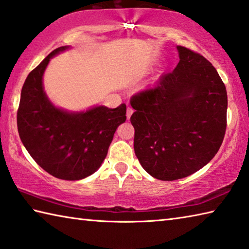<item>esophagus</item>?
<instances>
[{
  "mask_svg": "<svg viewBox=\"0 0 249 249\" xmlns=\"http://www.w3.org/2000/svg\"><path fill=\"white\" fill-rule=\"evenodd\" d=\"M132 114H133V109L131 108V107H128V108H126V119H130Z\"/></svg>",
  "mask_w": 249,
  "mask_h": 249,
  "instance_id": "34e87169",
  "label": "esophagus"
}]
</instances>
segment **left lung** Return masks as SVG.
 I'll return each instance as SVG.
<instances>
[{
    "label": "left lung",
    "instance_id": "8db88e82",
    "mask_svg": "<svg viewBox=\"0 0 249 249\" xmlns=\"http://www.w3.org/2000/svg\"><path fill=\"white\" fill-rule=\"evenodd\" d=\"M179 64L156 86L131 97L134 152L161 181L189 177L218 153L227 129L228 95L204 56L177 46Z\"/></svg>",
    "mask_w": 249,
    "mask_h": 249
}]
</instances>
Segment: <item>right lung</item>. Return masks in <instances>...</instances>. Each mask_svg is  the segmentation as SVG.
I'll return each instance as SVG.
<instances>
[{
    "mask_svg": "<svg viewBox=\"0 0 249 249\" xmlns=\"http://www.w3.org/2000/svg\"><path fill=\"white\" fill-rule=\"evenodd\" d=\"M69 48L54 50L28 74L21 89L17 126L23 146L37 165L58 179L76 181L101 167L117 128L126 119V107L100 105L74 112L58 108L49 100L43 73L51 58Z\"/></svg>",
    "mask_w": 249,
    "mask_h": 249,
    "instance_id": "1",
    "label": "right lung"
}]
</instances>
